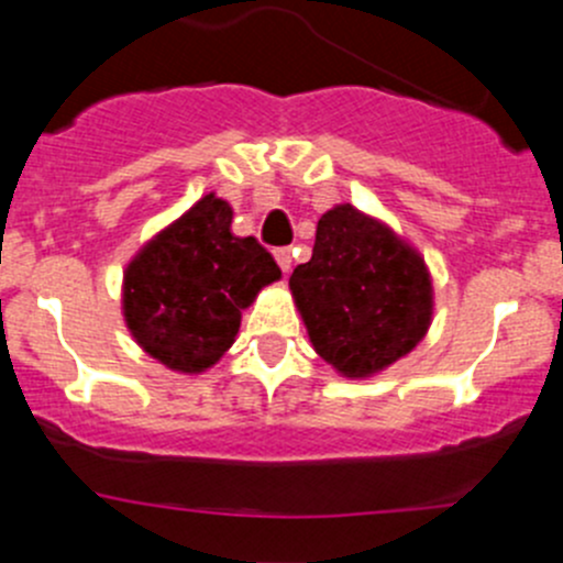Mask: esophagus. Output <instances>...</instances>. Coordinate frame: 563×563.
I'll use <instances>...</instances> for the list:
<instances>
[{"label":"esophagus","instance_id":"esophagus-1","mask_svg":"<svg viewBox=\"0 0 563 563\" xmlns=\"http://www.w3.org/2000/svg\"><path fill=\"white\" fill-rule=\"evenodd\" d=\"M275 258H277V264H280V269L288 275V272H291V264H294L291 247H277L275 250Z\"/></svg>","mask_w":563,"mask_h":563}]
</instances>
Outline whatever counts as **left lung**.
Masks as SVG:
<instances>
[{
    "label": "left lung",
    "mask_w": 563,
    "mask_h": 563,
    "mask_svg": "<svg viewBox=\"0 0 563 563\" xmlns=\"http://www.w3.org/2000/svg\"><path fill=\"white\" fill-rule=\"evenodd\" d=\"M288 286L318 356L349 378L406 356L433 318L422 255L351 203L321 214L313 255Z\"/></svg>",
    "instance_id": "obj_1"
}]
</instances>
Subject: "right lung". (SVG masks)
<instances>
[{"label":"right lung","instance_id":"1","mask_svg":"<svg viewBox=\"0 0 563 563\" xmlns=\"http://www.w3.org/2000/svg\"><path fill=\"white\" fill-rule=\"evenodd\" d=\"M231 218L229 201L209 192L124 269L128 329L172 371L212 367L234 343L242 310L280 280V266L258 240L231 234Z\"/></svg>","mask_w":563,"mask_h":563}]
</instances>
